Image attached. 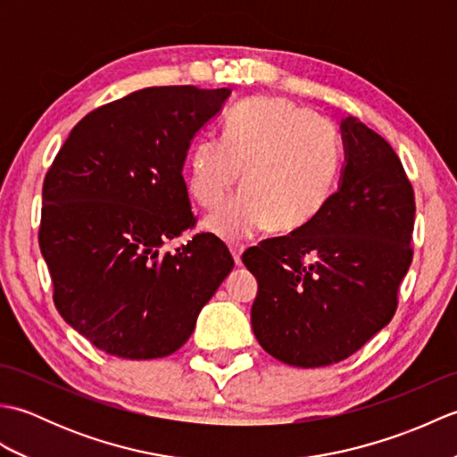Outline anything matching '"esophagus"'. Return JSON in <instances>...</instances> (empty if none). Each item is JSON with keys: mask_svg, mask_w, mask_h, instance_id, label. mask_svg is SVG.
<instances>
[{"mask_svg": "<svg viewBox=\"0 0 457 457\" xmlns=\"http://www.w3.org/2000/svg\"><path fill=\"white\" fill-rule=\"evenodd\" d=\"M229 251H231V257H234L236 265L241 267V253H244V245H229Z\"/></svg>", "mask_w": 457, "mask_h": 457, "instance_id": "obj_1", "label": "esophagus"}]
</instances>
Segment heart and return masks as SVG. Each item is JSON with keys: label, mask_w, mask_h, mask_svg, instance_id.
<instances>
[{"label": "heart", "mask_w": 457, "mask_h": 457, "mask_svg": "<svg viewBox=\"0 0 457 457\" xmlns=\"http://www.w3.org/2000/svg\"><path fill=\"white\" fill-rule=\"evenodd\" d=\"M342 151L332 123L288 100L239 104L221 141L200 139L188 154V190L202 208L241 192L213 212L206 228L226 241L249 239L267 226L290 234L324 210L339 177Z\"/></svg>", "instance_id": "obj_1"}]
</instances>
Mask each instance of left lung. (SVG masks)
<instances>
[{"mask_svg":"<svg viewBox=\"0 0 457 457\" xmlns=\"http://www.w3.org/2000/svg\"><path fill=\"white\" fill-rule=\"evenodd\" d=\"M345 167L324 210L244 253L259 290L261 347L295 367L344 361L391 322L412 263L414 190L401 159L357 118L342 121Z\"/></svg>","mask_w":457,"mask_h":457,"instance_id":"1","label":"left lung"}]
</instances>
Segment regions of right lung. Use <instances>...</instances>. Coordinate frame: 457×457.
<instances>
[{
    "label": "right lung",
    "instance_id": "obj_1",
    "mask_svg": "<svg viewBox=\"0 0 457 457\" xmlns=\"http://www.w3.org/2000/svg\"><path fill=\"white\" fill-rule=\"evenodd\" d=\"M229 94L154 86L100 105L74 125L46 170L38 247L54 306L105 353H174L234 269L212 234L162 251L196 226L184 159Z\"/></svg>",
    "mask_w": 457,
    "mask_h": 457
}]
</instances>
